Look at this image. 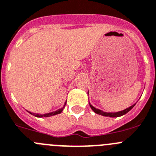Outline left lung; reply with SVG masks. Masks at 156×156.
<instances>
[{
	"instance_id": "8db88e82",
	"label": "left lung",
	"mask_w": 156,
	"mask_h": 156,
	"mask_svg": "<svg viewBox=\"0 0 156 156\" xmlns=\"http://www.w3.org/2000/svg\"><path fill=\"white\" fill-rule=\"evenodd\" d=\"M89 105H90L91 109H92L95 113H97V114H99V115H102V116H109V117H118V116H123V115H124V114H126L127 113H128L130 109H132V108L135 106V104H134V105H132L131 106H130V107L127 108V109H123V110H122V111L116 112V113H106V112H103L102 110H100V109H96V108L94 107L93 106H92L90 103H89Z\"/></svg>"
}]
</instances>
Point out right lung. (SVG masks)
Masks as SVG:
<instances>
[{"label":"right lung","instance_id":"obj_1","mask_svg":"<svg viewBox=\"0 0 156 156\" xmlns=\"http://www.w3.org/2000/svg\"><path fill=\"white\" fill-rule=\"evenodd\" d=\"M64 105H66V103ZM64 107L61 108V109H58L57 111H54V112H51V113H45V114H39V113H31V112H29L30 114L33 115V116H36V117H48V116H54V115H57L59 114V113H61V112L63 111V109H64Z\"/></svg>","mask_w":156,"mask_h":156}]
</instances>
